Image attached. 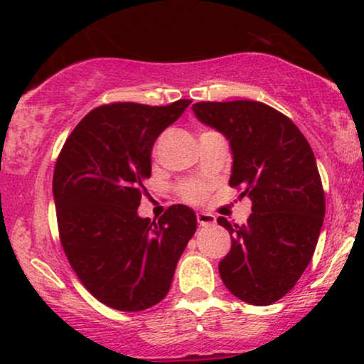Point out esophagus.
Segmentation results:
<instances>
[{"mask_svg": "<svg viewBox=\"0 0 364 364\" xmlns=\"http://www.w3.org/2000/svg\"><path fill=\"white\" fill-rule=\"evenodd\" d=\"M197 222H198V225H200V227H210L217 220H215V215H212V213L198 212L197 213Z\"/></svg>", "mask_w": 364, "mask_h": 364, "instance_id": "1", "label": "esophagus"}]
</instances>
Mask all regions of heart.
Returning <instances> with one entry per match:
<instances>
[{
	"label": "heart",
	"instance_id": "obj_1",
	"mask_svg": "<svg viewBox=\"0 0 364 364\" xmlns=\"http://www.w3.org/2000/svg\"><path fill=\"white\" fill-rule=\"evenodd\" d=\"M182 198L187 202H200L203 197H205V188L198 183H183L181 187Z\"/></svg>",
	"mask_w": 364,
	"mask_h": 364
}]
</instances>
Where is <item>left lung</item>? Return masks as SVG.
I'll return each mask as SVG.
<instances>
[{"label": "left lung", "mask_w": 364, "mask_h": 364, "mask_svg": "<svg viewBox=\"0 0 364 364\" xmlns=\"http://www.w3.org/2000/svg\"><path fill=\"white\" fill-rule=\"evenodd\" d=\"M197 119L230 141V187L252 200L247 223L218 217L232 248L218 263L228 291L250 305L280 300L306 270L325 217L315 156L291 119L257 101L197 102Z\"/></svg>", "instance_id": "obj_1"}]
</instances>
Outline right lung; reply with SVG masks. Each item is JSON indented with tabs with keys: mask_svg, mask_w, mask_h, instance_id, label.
I'll list each match as a JSON object with an SVG mask.
<instances>
[{
	"mask_svg": "<svg viewBox=\"0 0 364 364\" xmlns=\"http://www.w3.org/2000/svg\"><path fill=\"white\" fill-rule=\"evenodd\" d=\"M191 102L99 106L59 152L53 193L63 250L86 290L114 310L157 305L197 230L196 213L181 203L157 222L137 215L154 142Z\"/></svg>",
	"mask_w": 364,
	"mask_h": 364,
	"instance_id": "1",
	"label": "right lung"
}]
</instances>
